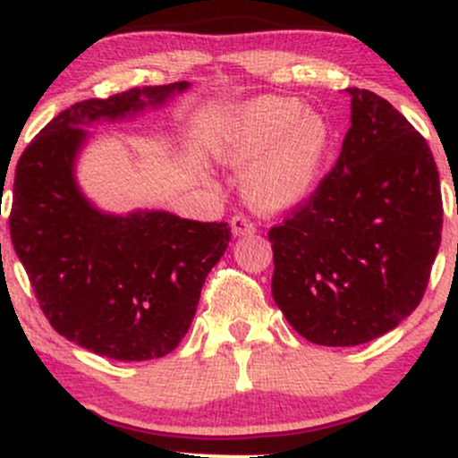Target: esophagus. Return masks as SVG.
Wrapping results in <instances>:
<instances>
[{
    "mask_svg": "<svg viewBox=\"0 0 458 458\" xmlns=\"http://www.w3.org/2000/svg\"><path fill=\"white\" fill-rule=\"evenodd\" d=\"M230 225H233L234 236H245V234H254L256 233V225L251 224V219L245 217V215H234Z\"/></svg>",
    "mask_w": 458,
    "mask_h": 458,
    "instance_id": "1",
    "label": "esophagus"
}]
</instances>
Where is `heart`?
<instances>
[{
    "instance_id": "heart-1",
    "label": "heart",
    "mask_w": 458,
    "mask_h": 458,
    "mask_svg": "<svg viewBox=\"0 0 458 458\" xmlns=\"http://www.w3.org/2000/svg\"><path fill=\"white\" fill-rule=\"evenodd\" d=\"M331 152V127L291 97H260L233 115L219 155L245 172V196L260 211H288L310 198Z\"/></svg>"
}]
</instances>
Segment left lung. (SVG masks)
Segmentation results:
<instances>
[{
  "instance_id": "obj_1",
  "label": "left lung",
  "mask_w": 458,
  "mask_h": 458,
  "mask_svg": "<svg viewBox=\"0 0 458 458\" xmlns=\"http://www.w3.org/2000/svg\"><path fill=\"white\" fill-rule=\"evenodd\" d=\"M346 92L338 161L269 230L273 299L297 334L323 346L370 343L418 308L444 224L427 140L379 94Z\"/></svg>"
}]
</instances>
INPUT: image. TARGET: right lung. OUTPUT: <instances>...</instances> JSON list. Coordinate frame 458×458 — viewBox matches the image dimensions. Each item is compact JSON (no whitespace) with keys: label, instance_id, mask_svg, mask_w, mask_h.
Segmentation results:
<instances>
[{"label":"right lung","instance_id":"add662e5","mask_svg":"<svg viewBox=\"0 0 458 458\" xmlns=\"http://www.w3.org/2000/svg\"><path fill=\"white\" fill-rule=\"evenodd\" d=\"M187 81L131 88L57 114L14 172L10 239L40 310L57 334L118 361L167 355L185 338L208 271L233 233L165 211L109 215L79 191L72 163L81 124L161 105Z\"/></svg>","mask_w":458,"mask_h":458}]
</instances>
